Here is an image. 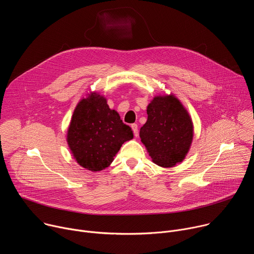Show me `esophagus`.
<instances>
[{
    "label": "esophagus",
    "instance_id": "obj_1",
    "mask_svg": "<svg viewBox=\"0 0 254 254\" xmlns=\"http://www.w3.org/2000/svg\"><path fill=\"white\" fill-rule=\"evenodd\" d=\"M131 128H132V130H133L134 136L137 137V136H138V127H137V125L132 124V125H131Z\"/></svg>",
    "mask_w": 254,
    "mask_h": 254
}]
</instances>
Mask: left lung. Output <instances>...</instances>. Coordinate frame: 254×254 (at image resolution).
Instances as JSON below:
<instances>
[{
  "mask_svg": "<svg viewBox=\"0 0 254 254\" xmlns=\"http://www.w3.org/2000/svg\"><path fill=\"white\" fill-rule=\"evenodd\" d=\"M146 114L139 136L152 161L162 167L182 162L193 137L192 122L183 104L174 95L157 96L147 106Z\"/></svg>",
  "mask_w": 254,
  "mask_h": 254,
  "instance_id": "1",
  "label": "left lung"
}]
</instances>
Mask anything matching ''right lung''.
I'll use <instances>...</instances> for the list:
<instances>
[{
  "label": "right lung",
  "mask_w": 254,
  "mask_h": 254,
  "mask_svg": "<svg viewBox=\"0 0 254 254\" xmlns=\"http://www.w3.org/2000/svg\"><path fill=\"white\" fill-rule=\"evenodd\" d=\"M132 137L131 128L109 108L106 98L92 93L75 107L66 141L79 165L100 172L113 162L123 143Z\"/></svg>",
  "instance_id": "obj_1"
}]
</instances>
